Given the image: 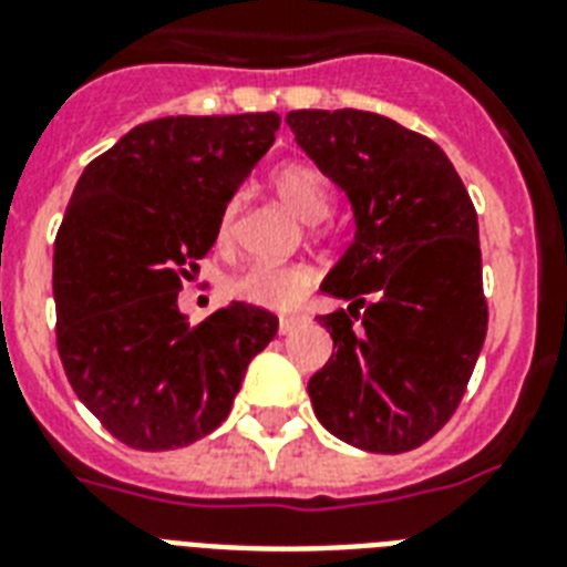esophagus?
<instances>
[{
	"instance_id": "esophagus-1",
	"label": "esophagus",
	"mask_w": 567,
	"mask_h": 567,
	"mask_svg": "<svg viewBox=\"0 0 567 567\" xmlns=\"http://www.w3.org/2000/svg\"><path fill=\"white\" fill-rule=\"evenodd\" d=\"M302 320H309V315H282V318H279V332L288 336L293 327H300Z\"/></svg>"
}]
</instances>
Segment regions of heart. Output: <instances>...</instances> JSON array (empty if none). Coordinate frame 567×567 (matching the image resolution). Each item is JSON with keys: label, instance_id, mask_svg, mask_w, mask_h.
Instances as JSON below:
<instances>
[{"label": "heart", "instance_id": "1", "mask_svg": "<svg viewBox=\"0 0 567 567\" xmlns=\"http://www.w3.org/2000/svg\"><path fill=\"white\" fill-rule=\"evenodd\" d=\"M270 185L279 194V199L306 223L327 217L329 208H332L329 182L323 179L318 167L306 162L279 164L270 173ZM235 214H238V203H229L223 208L220 223H217V240L223 247L229 244L231 231H235ZM311 285H315V270L302 261H291V265L249 261L229 279V293L235 300L258 306V309L291 311L309 297Z\"/></svg>", "mask_w": 567, "mask_h": 567}]
</instances>
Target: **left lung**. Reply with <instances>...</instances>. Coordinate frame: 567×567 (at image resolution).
Instances as JSON below:
<instances>
[{
    "label": "left lung",
    "mask_w": 567,
    "mask_h": 567,
    "mask_svg": "<svg viewBox=\"0 0 567 567\" xmlns=\"http://www.w3.org/2000/svg\"><path fill=\"white\" fill-rule=\"evenodd\" d=\"M285 123L353 203L355 240L320 285L332 359L309 379L318 421L371 453L430 441L465 396L488 302L476 208L441 146L371 111H291Z\"/></svg>",
    "instance_id": "1"
}]
</instances>
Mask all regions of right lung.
Wrapping results in <instances>:
<instances>
[{"label":"right lung","instance_id":"obj_1","mask_svg":"<svg viewBox=\"0 0 567 567\" xmlns=\"http://www.w3.org/2000/svg\"><path fill=\"white\" fill-rule=\"evenodd\" d=\"M279 123L276 111L141 123L70 196L52 261L58 355L79 400L128 447H188L217 430L274 341L279 318L258 306L229 302L188 327L176 300Z\"/></svg>","mask_w":567,"mask_h":567}]
</instances>
